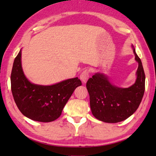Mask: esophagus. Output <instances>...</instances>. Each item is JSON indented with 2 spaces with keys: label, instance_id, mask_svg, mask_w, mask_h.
I'll list each match as a JSON object with an SVG mask.
<instances>
[{
  "label": "esophagus",
  "instance_id": "34e87169",
  "mask_svg": "<svg viewBox=\"0 0 156 156\" xmlns=\"http://www.w3.org/2000/svg\"><path fill=\"white\" fill-rule=\"evenodd\" d=\"M89 74H90V71L88 69H85L83 72L81 73L80 78L81 79V80L84 82V83H86L87 82L88 79L89 78Z\"/></svg>",
  "mask_w": 156,
  "mask_h": 156
}]
</instances>
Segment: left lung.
<instances>
[{
    "label": "left lung",
    "instance_id": "8db88e82",
    "mask_svg": "<svg viewBox=\"0 0 156 156\" xmlns=\"http://www.w3.org/2000/svg\"><path fill=\"white\" fill-rule=\"evenodd\" d=\"M133 52L139 66L136 81L131 87H115L103 73H97L87 81L92 113L98 120L110 123L122 121L133 115L140 106L144 94L145 76L134 48Z\"/></svg>",
    "mask_w": 156,
    "mask_h": 156
}]
</instances>
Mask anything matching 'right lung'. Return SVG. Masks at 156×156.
I'll return each instance as SVG.
<instances>
[{
  "label": "right lung",
  "mask_w": 156,
  "mask_h": 156,
  "mask_svg": "<svg viewBox=\"0 0 156 156\" xmlns=\"http://www.w3.org/2000/svg\"><path fill=\"white\" fill-rule=\"evenodd\" d=\"M11 82L13 98L21 113L32 120L44 122L59 117L75 89L82 85L77 77L51 86L32 84L23 71L21 50L13 63Z\"/></svg>",
  "instance_id": "right-lung-1"
}]
</instances>
